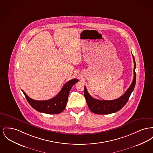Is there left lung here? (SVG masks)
<instances>
[{
  "instance_id": "8db88e82",
  "label": "left lung",
  "mask_w": 153,
  "mask_h": 153,
  "mask_svg": "<svg viewBox=\"0 0 153 153\" xmlns=\"http://www.w3.org/2000/svg\"><path fill=\"white\" fill-rule=\"evenodd\" d=\"M134 62V79L133 81L126 90V92L120 98L114 100H99L94 99L88 94L87 90L86 89L85 86L84 87V95L85 100L87 101L88 106L90 110L97 114H108L113 113L119 111L120 109L123 108L126 102H128L129 97L134 91L136 84V63H135L134 56L132 55Z\"/></svg>"
}]
</instances>
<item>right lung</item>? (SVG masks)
Instances as JSON below:
<instances>
[{
  "instance_id": "right-lung-1",
  "label": "right lung",
  "mask_w": 153,
  "mask_h": 153,
  "mask_svg": "<svg viewBox=\"0 0 153 153\" xmlns=\"http://www.w3.org/2000/svg\"><path fill=\"white\" fill-rule=\"evenodd\" d=\"M78 81L76 79L68 81L55 97L47 100H36L31 99L24 91L22 90V91L29 105L37 111L50 114H59L66 108L69 92L72 86Z\"/></svg>"
}]
</instances>
